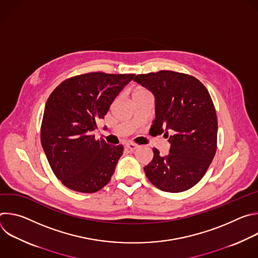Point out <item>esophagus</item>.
Here are the masks:
<instances>
[{
    "mask_svg": "<svg viewBox=\"0 0 258 258\" xmlns=\"http://www.w3.org/2000/svg\"><path fill=\"white\" fill-rule=\"evenodd\" d=\"M125 147H126V148H127L128 150H131V151H135L136 149H138V148H139V145L134 144V143H127V144L125 145Z\"/></svg>",
    "mask_w": 258,
    "mask_h": 258,
    "instance_id": "esophagus-1",
    "label": "esophagus"
}]
</instances>
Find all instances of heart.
I'll return each mask as SVG.
<instances>
[{
  "mask_svg": "<svg viewBox=\"0 0 258 258\" xmlns=\"http://www.w3.org/2000/svg\"><path fill=\"white\" fill-rule=\"evenodd\" d=\"M147 95H150V93H149L148 91H147L146 89H144V88H137V89L134 91L133 99H134V98L144 97V96H147Z\"/></svg>",
  "mask_w": 258,
  "mask_h": 258,
  "instance_id": "b5f03b06",
  "label": "heart"
}]
</instances>
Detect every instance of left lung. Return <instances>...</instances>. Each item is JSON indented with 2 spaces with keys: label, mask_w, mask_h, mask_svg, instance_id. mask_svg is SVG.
<instances>
[{
  "label": "left lung",
  "mask_w": 258,
  "mask_h": 258,
  "mask_svg": "<svg viewBox=\"0 0 258 258\" xmlns=\"http://www.w3.org/2000/svg\"><path fill=\"white\" fill-rule=\"evenodd\" d=\"M134 81L155 96L153 133L170 134L169 153L160 156L153 148L154 157L144 167L147 177L164 192L189 190L204 176L217 148L216 111L207 89L196 78L170 70Z\"/></svg>",
  "instance_id": "1"
}]
</instances>
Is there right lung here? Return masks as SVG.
I'll return each instance as SVG.
<instances>
[{
	"label": "right lung",
	"mask_w": 258,
	"mask_h": 258,
	"mask_svg": "<svg viewBox=\"0 0 258 258\" xmlns=\"http://www.w3.org/2000/svg\"><path fill=\"white\" fill-rule=\"evenodd\" d=\"M134 77L84 73L62 82L48 98L41 142L54 174L68 189L95 193L111 179L123 146H109L93 132Z\"/></svg>",
	"instance_id": "obj_1"
}]
</instances>
